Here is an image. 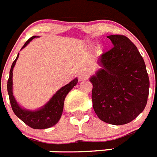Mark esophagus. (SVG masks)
Masks as SVG:
<instances>
[{
    "instance_id": "esophagus-1",
    "label": "esophagus",
    "mask_w": 157,
    "mask_h": 157,
    "mask_svg": "<svg viewBox=\"0 0 157 157\" xmlns=\"http://www.w3.org/2000/svg\"><path fill=\"white\" fill-rule=\"evenodd\" d=\"M89 76H90L89 73H87V72H83V73H82V74L80 75L79 80L87 79V78H89Z\"/></svg>"
}]
</instances>
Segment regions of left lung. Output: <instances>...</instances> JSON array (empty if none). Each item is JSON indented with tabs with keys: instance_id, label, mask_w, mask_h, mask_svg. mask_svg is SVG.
<instances>
[{
	"instance_id": "8db88e82",
	"label": "left lung",
	"mask_w": 157,
	"mask_h": 157,
	"mask_svg": "<svg viewBox=\"0 0 157 157\" xmlns=\"http://www.w3.org/2000/svg\"><path fill=\"white\" fill-rule=\"evenodd\" d=\"M113 48L98 60L101 68L90 78L92 101L100 120L123 125L143 112L149 78L145 62L134 43L123 35H109Z\"/></svg>"
}]
</instances>
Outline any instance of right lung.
<instances>
[{
	"label": "right lung",
	"mask_w": 157,
	"mask_h": 157,
	"mask_svg": "<svg viewBox=\"0 0 157 157\" xmlns=\"http://www.w3.org/2000/svg\"><path fill=\"white\" fill-rule=\"evenodd\" d=\"M36 36H33L27 40L21 49L27 46L32 40L35 38ZM19 53L17 55L16 59L12 63L11 70L9 72V78L8 80L7 88H8V94L9 96L11 106L13 110L14 113L18 118H19L22 121L27 125L34 129H46L53 127L59 122V119L62 116V112L63 109V104L66 96L72 90V88L76 86L78 83V78H75L71 82L61 87L59 90L52 96L51 99L43 105L40 109L36 110H29L26 109L18 104L16 98L13 95V82H12V77H13V68L16 65L17 59L19 58Z\"/></svg>",
	"instance_id": "right-lung-1"
}]
</instances>
